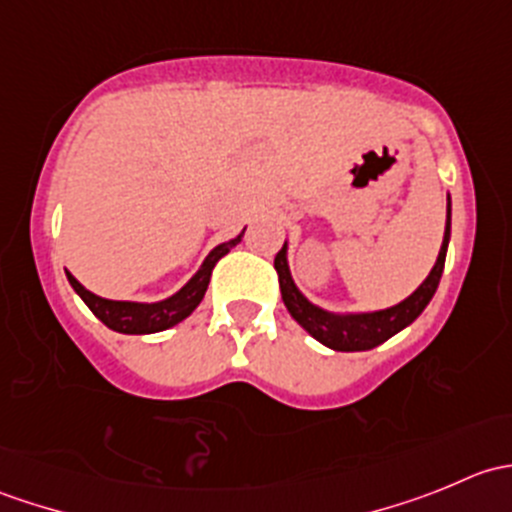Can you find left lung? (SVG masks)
<instances>
[{
  "instance_id": "obj_1",
  "label": "left lung",
  "mask_w": 512,
  "mask_h": 512,
  "mask_svg": "<svg viewBox=\"0 0 512 512\" xmlns=\"http://www.w3.org/2000/svg\"><path fill=\"white\" fill-rule=\"evenodd\" d=\"M448 242H451V195H448L446 230H443V242L441 250H438L436 265L431 267L426 280H423L409 297L401 299L394 307L374 309V312H332V309H324L319 307V304L309 302V299L299 292V287L294 285L292 272H289L285 240V245H282V250L277 252L275 257V270L277 275H280L282 302H285L287 312L292 314L294 322H297L304 332L312 334V337L317 339L319 344H324V347L334 349V352H366V349L379 347L386 339H391L394 334H399L401 329L409 327L418 314L426 309V304L431 302L433 294H436L438 282H441Z\"/></svg>"
}]
</instances>
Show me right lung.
Masks as SVG:
<instances>
[{"mask_svg":"<svg viewBox=\"0 0 512 512\" xmlns=\"http://www.w3.org/2000/svg\"><path fill=\"white\" fill-rule=\"evenodd\" d=\"M242 235H245V230H242L237 237H232V240L223 242V245L213 247L210 255L203 260V265H200V270L195 272V275L190 277L178 292L160 299V302H126V299H106V297H98V294L91 292V289H86L74 275H71V272H66V280H69V285L74 287V292L84 299L86 307H89L108 329H113V332H121V334L163 332V329L175 327V324L183 322L185 317H190L193 309L203 302L215 262H218L220 257H225L227 252L242 240Z\"/></svg>","mask_w":512,"mask_h":512,"instance_id":"obj_1","label":"right lung"}]
</instances>
